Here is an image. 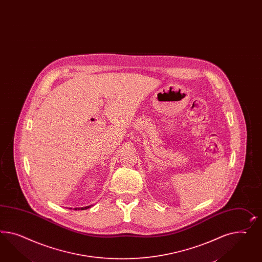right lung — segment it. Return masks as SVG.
I'll return each instance as SVG.
<instances>
[{
  "instance_id": "right-lung-1",
  "label": "right lung",
  "mask_w": 262,
  "mask_h": 262,
  "mask_svg": "<svg viewBox=\"0 0 262 262\" xmlns=\"http://www.w3.org/2000/svg\"><path fill=\"white\" fill-rule=\"evenodd\" d=\"M89 208H91V206H86V207H82V208H75L74 210H86V209H89Z\"/></svg>"
}]
</instances>
